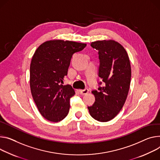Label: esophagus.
Wrapping results in <instances>:
<instances>
[{
    "label": "esophagus",
    "mask_w": 160,
    "mask_h": 160,
    "mask_svg": "<svg viewBox=\"0 0 160 160\" xmlns=\"http://www.w3.org/2000/svg\"><path fill=\"white\" fill-rule=\"evenodd\" d=\"M79 92L82 94V95H85V94H87L88 92H89V90L88 89H85L83 90H82V89H79L78 90Z\"/></svg>",
    "instance_id": "34e87169"
}]
</instances>
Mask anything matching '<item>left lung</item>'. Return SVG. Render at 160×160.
Segmentation results:
<instances>
[{"label": "left lung", "mask_w": 160, "mask_h": 160, "mask_svg": "<svg viewBox=\"0 0 160 160\" xmlns=\"http://www.w3.org/2000/svg\"><path fill=\"white\" fill-rule=\"evenodd\" d=\"M91 45L99 51V77L104 85L92 91L95 102L88 109L94 119L107 122L119 113L126 100L132 76L130 61L126 50L118 41L98 40Z\"/></svg>", "instance_id": "obj_1"}]
</instances>
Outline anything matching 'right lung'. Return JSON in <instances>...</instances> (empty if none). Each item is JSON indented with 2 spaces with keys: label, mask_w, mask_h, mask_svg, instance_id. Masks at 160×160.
I'll return each instance as SVG.
<instances>
[{
  "label": "right lung",
  "mask_w": 160,
  "mask_h": 160,
  "mask_svg": "<svg viewBox=\"0 0 160 160\" xmlns=\"http://www.w3.org/2000/svg\"><path fill=\"white\" fill-rule=\"evenodd\" d=\"M85 43L61 39L45 41L36 49L30 66L31 94L41 115L52 122L64 119L75 94L70 85H63L72 54Z\"/></svg>",
  "instance_id": "add662e5"
}]
</instances>
